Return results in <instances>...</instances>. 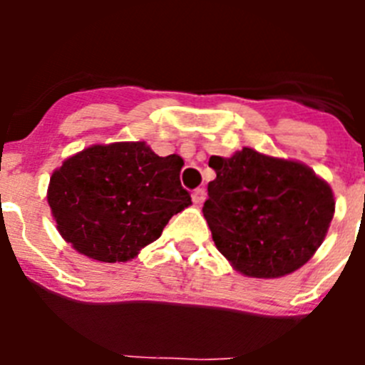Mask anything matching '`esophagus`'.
I'll return each mask as SVG.
<instances>
[{"mask_svg":"<svg viewBox=\"0 0 365 365\" xmlns=\"http://www.w3.org/2000/svg\"><path fill=\"white\" fill-rule=\"evenodd\" d=\"M206 197V192L202 188H197V190H193L192 193V201L193 205H202V201H205Z\"/></svg>","mask_w":365,"mask_h":365,"instance_id":"esophagus-1","label":"esophagus"}]
</instances>
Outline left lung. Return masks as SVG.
Instances as JSON below:
<instances>
[{"mask_svg":"<svg viewBox=\"0 0 365 365\" xmlns=\"http://www.w3.org/2000/svg\"><path fill=\"white\" fill-rule=\"evenodd\" d=\"M202 206L212 240L237 272L282 278L314 256L334 215L331 186L298 160L243 148L210 157Z\"/></svg>","mask_w":365,"mask_h":365,"instance_id":"obj_1","label":"left lung"}]
</instances>
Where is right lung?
Masks as SVG:
<instances>
[{"instance_id": "right-lung-1", "label": "right lung", "mask_w": 365, "mask_h": 365, "mask_svg": "<svg viewBox=\"0 0 365 365\" xmlns=\"http://www.w3.org/2000/svg\"><path fill=\"white\" fill-rule=\"evenodd\" d=\"M182 164L179 155L159 157L146 143L86 148L51 175L47 202L58 232L91 259H133L192 205L179 180Z\"/></svg>"}]
</instances>
